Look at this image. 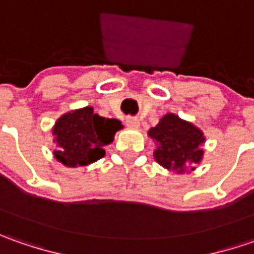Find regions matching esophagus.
<instances>
[{"label": "esophagus", "mask_w": 254, "mask_h": 254, "mask_svg": "<svg viewBox=\"0 0 254 254\" xmlns=\"http://www.w3.org/2000/svg\"><path fill=\"white\" fill-rule=\"evenodd\" d=\"M126 124H127L128 127H131V128H137V127L140 126V122H138L137 117H127V119H126Z\"/></svg>", "instance_id": "34e87169"}]
</instances>
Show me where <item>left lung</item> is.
<instances>
[{
	"label": "left lung",
	"instance_id": "8db88e82",
	"mask_svg": "<svg viewBox=\"0 0 254 254\" xmlns=\"http://www.w3.org/2000/svg\"><path fill=\"white\" fill-rule=\"evenodd\" d=\"M148 135L157 144L154 151L155 161L167 170L181 174L202 160L203 150L200 145L205 142L203 132L175 114H165L148 131Z\"/></svg>",
	"mask_w": 254,
	"mask_h": 254
}]
</instances>
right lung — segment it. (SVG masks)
Here are the masks:
<instances>
[{
	"instance_id": "obj_1",
	"label": "right lung",
	"mask_w": 254,
	"mask_h": 254,
	"mask_svg": "<svg viewBox=\"0 0 254 254\" xmlns=\"http://www.w3.org/2000/svg\"><path fill=\"white\" fill-rule=\"evenodd\" d=\"M122 128L116 119H104L93 113L92 107L67 113L54 127L55 158L66 167H83L104 157V145L114 140Z\"/></svg>"
}]
</instances>
